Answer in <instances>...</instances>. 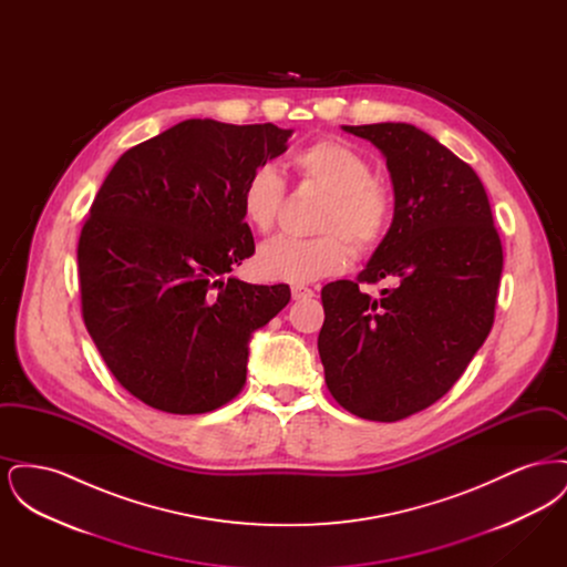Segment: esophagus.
<instances>
[{
  "label": "esophagus",
  "mask_w": 567,
  "mask_h": 567,
  "mask_svg": "<svg viewBox=\"0 0 567 567\" xmlns=\"http://www.w3.org/2000/svg\"><path fill=\"white\" fill-rule=\"evenodd\" d=\"M291 296H293V299H308V297L315 296V291L310 287H303V285H293Z\"/></svg>",
  "instance_id": "1"
}]
</instances>
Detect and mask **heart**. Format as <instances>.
I'll use <instances>...</instances> for the list:
<instances>
[{
	"mask_svg": "<svg viewBox=\"0 0 567 567\" xmlns=\"http://www.w3.org/2000/svg\"><path fill=\"white\" fill-rule=\"evenodd\" d=\"M291 165L301 183L327 190L312 238L282 236L264 244L257 255L259 274L268 280L312 282L347 270L351 241L359 252H374L389 238L395 215V190L374 176V165L351 144L333 137L315 140L293 153ZM287 197L285 178L259 165L244 181L243 215L259 234H270Z\"/></svg>",
	"mask_w": 567,
	"mask_h": 567,
	"instance_id": "1",
	"label": "heart"
}]
</instances>
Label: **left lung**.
I'll return each instance as SVG.
<instances>
[{"label": "left lung", "mask_w": 567, "mask_h": 567, "mask_svg": "<svg viewBox=\"0 0 567 567\" xmlns=\"http://www.w3.org/2000/svg\"><path fill=\"white\" fill-rule=\"evenodd\" d=\"M386 157L398 215L354 280L321 291L324 384L359 419L395 423L451 391L495 321L504 250L478 174L408 123L344 125ZM389 277L380 298L362 291Z\"/></svg>", "instance_id": "obj_1"}]
</instances>
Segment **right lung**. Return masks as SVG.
I'll return each instance as SVG.
<instances>
[{
    "label": "right lung",
    "instance_id": "right-lung-1",
    "mask_svg": "<svg viewBox=\"0 0 567 567\" xmlns=\"http://www.w3.org/2000/svg\"><path fill=\"white\" fill-rule=\"evenodd\" d=\"M289 135L189 118L123 153L97 190L79 240L82 321L140 402L204 414L243 391L250 333L291 289L229 276L255 252L240 197Z\"/></svg>",
    "mask_w": 567,
    "mask_h": 567
}]
</instances>
